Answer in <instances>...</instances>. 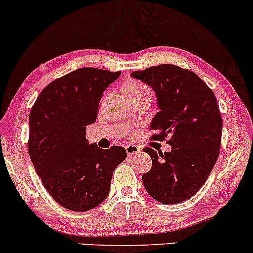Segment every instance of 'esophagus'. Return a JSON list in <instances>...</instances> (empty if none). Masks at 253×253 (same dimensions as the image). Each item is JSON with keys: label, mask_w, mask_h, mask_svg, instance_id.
Wrapping results in <instances>:
<instances>
[{"label": "esophagus", "mask_w": 253, "mask_h": 253, "mask_svg": "<svg viewBox=\"0 0 253 253\" xmlns=\"http://www.w3.org/2000/svg\"><path fill=\"white\" fill-rule=\"evenodd\" d=\"M126 150L127 155H136L140 153L141 148L137 146H134V144H127V146L126 147Z\"/></svg>", "instance_id": "1"}]
</instances>
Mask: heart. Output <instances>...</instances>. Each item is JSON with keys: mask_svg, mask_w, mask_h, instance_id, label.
I'll return each instance as SVG.
<instances>
[{"mask_svg": "<svg viewBox=\"0 0 253 253\" xmlns=\"http://www.w3.org/2000/svg\"><path fill=\"white\" fill-rule=\"evenodd\" d=\"M126 92L129 94V96H135L138 94H144V93H150L148 87H146L144 84H138V82H129L124 87Z\"/></svg>", "mask_w": 253, "mask_h": 253, "instance_id": "1", "label": "heart"}]
</instances>
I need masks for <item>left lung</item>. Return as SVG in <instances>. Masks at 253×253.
<instances>
[{"instance_id":"obj_1","label":"left lung","mask_w":253,"mask_h":253,"mask_svg":"<svg viewBox=\"0 0 253 253\" xmlns=\"http://www.w3.org/2000/svg\"><path fill=\"white\" fill-rule=\"evenodd\" d=\"M131 76L154 89L160 109L150 123V138L164 141L171 152L146 147L152 169L142 175L147 192L164 204L186 201L208 179L221 147L222 118L212 90L178 65L160 64Z\"/></svg>"}]
</instances>
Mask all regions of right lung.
Here are the masks:
<instances>
[{
    "label": "right lung",
    "instance_id": "obj_1",
    "mask_svg": "<svg viewBox=\"0 0 253 253\" xmlns=\"http://www.w3.org/2000/svg\"><path fill=\"white\" fill-rule=\"evenodd\" d=\"M121 72L80 68L50 82L30 115L28 153L51 197L73 211L95 208L107 197L123 147L100 149L86 140L104 90Z\"/></svg>",
    "mask_w": 253,
    "mask_h": 253
}]
</instances>
